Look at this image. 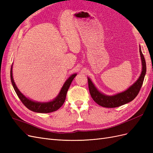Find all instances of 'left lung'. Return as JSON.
I'll return each instance as SVG.
<instances>
[{
    "label": "left lung",
    "mask_w": 153,
    "mask_h": 153,
    "mask_svg": "<svg viewBox=\"0 0 153 153\" xmlns=\"http://www.w3.org/2000/svg\"><path fill=\"white\" fill-rule=\"evenodd\" d=\"M139 52L142 62V71L140 76L128 89L121 92L113 95H106L100 92L88 77V85L92 98L99 105L106 108H115L130 102L135 98L142 85L146 73V64L144 57L142 54L141 47L139 46Z\"/></svg>",
    "instance_id": "obj_1"
}]
</instances>
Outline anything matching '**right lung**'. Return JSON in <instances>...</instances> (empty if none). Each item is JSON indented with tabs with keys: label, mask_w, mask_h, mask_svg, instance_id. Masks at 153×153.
Returning a JSON list of instances; mask_svg holds the SVG:
<instances>
[{
	"label": "right lung",
	"mask_w": 153,
	"mask_h": 153,
	"mask_svg": "<svg viewBox=\"0 0 153 153\" xmlns=\"http://www.w3.org/2000/svg\"><path fill=\"white\" fill-rule=\"evenodd\" d=\"M12 69L13 64L11 68L10 72L11 81L14 89H15L18 98H20L22 102L24 103V105L27 108L31 111H33L34 112L38 113H50L52 112H55V111L57 110L61 106H62V105L64 103V101H65L66 94L69 87L70 86L74 78H75L77 75L76 73H74L68 78L66 81L64 82V84L62 85L58 95L55 97L53 100L47 101V102H39V101H33L28 98H27L24 94H23L20 91L16 85L15 84V81H14Z\"/></svg>",
	"instance_id": "right-lung-1"
}]
</instances>
